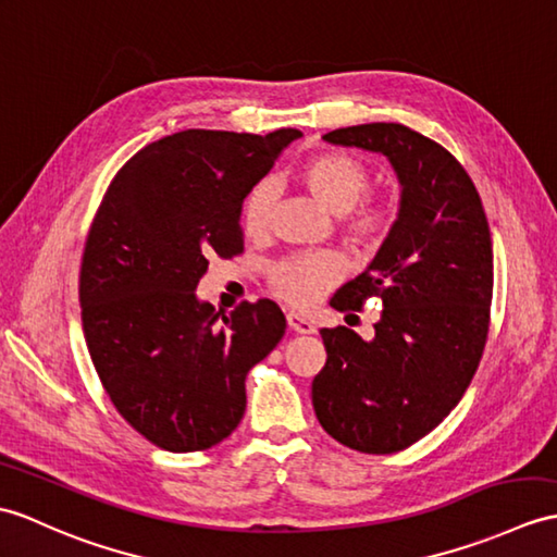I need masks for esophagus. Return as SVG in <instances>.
Wrapping results in <instances>:
<instances>
[{"mask_svg": "<svg viewBox=\"0 0 557 557\" xmlns=\"http://www.w3.org/2000/svg\"><path fill=\"white\" fill-rule=\"evenodd\" d=\"M287 325H289V330L299 332V334H313L315 332L313 322H310L304 315H299V313H287Z\"/></svg>", "mask_w": 557, "mask_h": 557, "instance_id": "obj_1", "label": "esophagus"}]
</instances>
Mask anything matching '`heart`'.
Masks as SVG:
<instances>
[{"mask_svg": "<svg viewBox=\"0 0 557 557\" xmlns=\"http://www.w3.org/2000/svg\"><path fill=\"white\" fill-rule=\"evenodd\" d=\"M301 180L308 189L342 215L346 237L360 247H377L389 235L396 220V206L384 194L368 191L370 168L346 151H318L301 163ZM277 199V187L270 180L256 183L242 206V227L249 237H263ZM339 280V263L327 253H301L277 261L268 273V287L277 299L296 308L313 306Z\"/></svg>", "mask_w": 557, "mask_h": 557, "instance_id": "heart-1", "label": "heart"}]
</instances>
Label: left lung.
I'll return each instance as SVG.
<instances>
[{
    "mask_svg": "<svg viewBox=\"0 0 557 557\" xmlns=\"http://www.w3.org/2000/svg\"><path fill=\"white\" fill-rule=\"evenodd\" d=\"M325 139L384 153L404 187L380 253L330 301L346 313L377 299L374 339L320 330L327 360L313 380L322 430L386 456L430 434L480 368L494 296L491 232L468 171L434 139L398 123L339 127Z\"/></svg>",
    "mask_w": 557,
    "mask_h": 557,
    "instance_id": "obj_1",
    "label": "left lung"
}]
</instances>
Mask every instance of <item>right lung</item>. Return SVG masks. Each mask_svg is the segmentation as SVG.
Returning <instances> with one entry per match:
<instances>
[{"instance_id": "right-lung-1", "label": "right lung", "mask_w": 557, "mask_h": 557, "mask_svg": "<svg viewBox=\"0 0 557 557\" xmlns=\"http://www.w3.org/2000/svg\"><path fill=\"white\" fill-rule=\"evenodd\" d=\"M183 131L151 141L103 194L85 242V342L111 404L163 450L223 442L247 408L249 370L284 337L270 299L230 315L197 299L209 258L244 251L242 203L292 139Z\"/></svg>"}]
</instances>
